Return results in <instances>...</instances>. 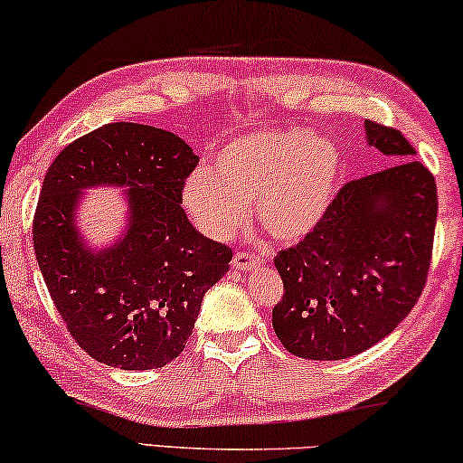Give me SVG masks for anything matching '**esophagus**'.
I'll list each match as a JSON object with an SVG mask.
<instances>
[{"instance_id":"esophagus-1","label":"esophagus","mask_w":463,"mask_h":463,"mask_svg":"<svg viewBox=\"0 0 463 463\" xmlns=\"http://www.w3.org/2000/svg\"><path fill=\"white\" fill-rule=\"evenodd\" d=\"M263 260L260 255H253V253H236L233 255V268L240 269V272H246V269H253L260 266Z\"/></svg>"}]
</instances>
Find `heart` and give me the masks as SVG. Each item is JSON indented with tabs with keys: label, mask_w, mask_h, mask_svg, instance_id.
Returning <instances> with one entry per match:
<instances>
[{
	"label": "heart",
	"mask_w": 463,
	"mask_h": 463,
	"mask_svg": "<svg viewBox=\"0 0 463 463\" xmlns=\"http://www.w3.org/2000/svg\"><path fill=\"white\" fill-rule=\"evenodd\" d=\"M345 155L308 128L255 129L221 146L208 170L184 178L183 206L203 236L227 240L249 219L269 236L298 242L315 232L338 195Z\"/></svg>",
	"instance_id": "heart-1"
}]
</instances>
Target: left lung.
<instances>
[{
    "label": "left lung",
    "mask_w": 463,
    "mask_h": 463,
    "mask_svg": "<svg viewBox=\"0 0 463 463\" xmlns=\"http://www.w3.org/2000/svg\"><path fill=\"white\" fill-rule=\"evenodd\" d=\"M364 128L365 142L398 164L346 183L319 227L274 260L285 285L274 332L304 359L368 351L406 319L428 279L436 180L398 129Z\"/></svg>",
    "instance_id": "left-lung-1"
}]
</instances>
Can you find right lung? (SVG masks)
I'll return each instance as SVG.
<instances>
[{
    "mask_svg": "<svg viewBox=\"0 0 463 463\" xmlns=\"http://www.w3.org/2000/svg\"><path fill=\"white\" fill-rule=\"evenodd\" d=\"M200 157L183 137L110 123L68 144L48 167L33 217L35 260L78 346L121 370L164 368L194 332L232 249L202 236L180 208ZM125 188L119 238L91 250L77 227L84 191Z\"/></svg>",
    "mask_w": 463,
    "mask_h": 463,
    "instance_id": "add662e5",
    "label": "right lung"
}]
</instances>
